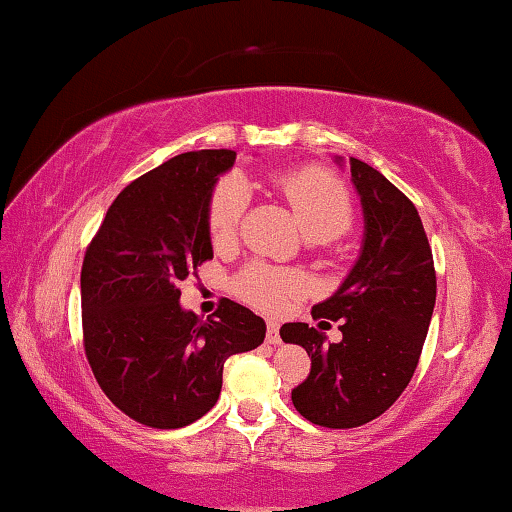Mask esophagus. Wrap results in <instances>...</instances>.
<instances>
[{
	"label": "esophagus",
	"mask_w": 512,
	"mask_h": 512,
	"mask_svg": "<svg viewBox=\"0 0 512 512\" xmlns=\"http://www.w3.org/2000/svg\"><path fill=\"white\" fill-rule=\"evenodd\" d=\"M265 342H267V345H281V335H279V324H276V322H267V333H265Z\"/></svg>",
	"instance_id": "obj_1"
}]
</instances>
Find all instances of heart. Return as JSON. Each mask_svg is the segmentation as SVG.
<instances>
[{
  "label": "heart",
  "instance_id": "obj_1",
  "mask_svg": "<svg viewBox=\"0 0 512 512\" xmlns=\"http://www.w3.org/2000/svg\"><path fill=\"white\" fill-rule=\"evenodd\" d=\"M274 186L295 213L301 229L311 240H333L354 222V204L347 188L320 167H299L274 174ZM249 208V188L236 174L222 177L208 197L206 231L215 249L231 247L240 233L242 217ZM306 281L299 272L279 270L265 263H251L233 281V290L247 304L261 311H276L288 297L304 292Z\"/></svg>",
  "mask_w": 512,
  "mask_h": 512
}]
</instances>
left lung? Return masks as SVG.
Masks as SVG:
<instances>
[{
	"label": "left lung",
	"mask_w": 512,
	"mask_h": 512,
	"mask_svg": "<svg viewBox=\"0 0 512 512\" xmlns=\"http://www.w3.org/2000/svg\"><path fill=\"white\" fill-rule=\"evenodd\" d=\"M363 201V251L333 297L313 306V320L340 322L342 340L304 322L281 326L283 342L311 356V372L292 390L308 422L354 429L383 415L420 363L435 306V267L420 213L379 170L349 158Z\"/></svg>",
	"instance_id": "obj_1"
}]
</instances>
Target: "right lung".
I'll use <instances>...</instances> for the list:
<instances>
[{"label": "right lung", "mask_w": 512, "mask_h": 512, "mask_svg": "<svg viewBox=\"0 0 512 512\" xmlns=\"http://www.w3.org/2000/svg\"><path fill=\"white\" fill-rule=\"evenodd\" d=\"M231 149L170 158L108 206L81 265L83 349L99 388L138 424L181 429L215 406L224 360L251 351L265 322L222 299L199 320L179 283L213 258L206 206Z\"/></svg>", "instance_id": "right-lung-1"}]
</instances>
